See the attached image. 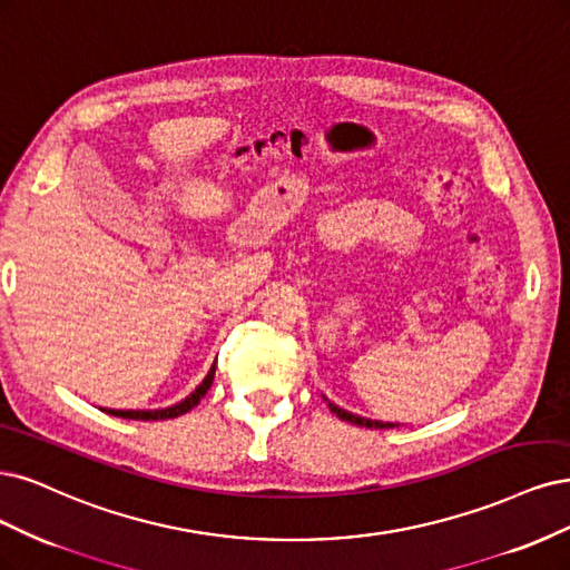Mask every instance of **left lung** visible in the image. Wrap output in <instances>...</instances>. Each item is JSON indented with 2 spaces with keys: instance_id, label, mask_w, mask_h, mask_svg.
I'll return each mask as SVG.
<instances>
[{
  "instance_id": "left-lung-1",
  "label": "left lung",
  "mask_w": 570,
  "mask_h": 570,
  "mask_svg": "<svg viewBox=\"0 0 570 570\" xmlns=\"http://www.w3.org/2000/svg\"><path fill=\"white\" fill-rule=\"evenodd\" d=\"M323 399H325V396H323ZM325 401H327L330 412H335V415H337L342 422H351V424H356V426H367V429H391V426H401L399 422H382V420H370V417L353 415V412H348V410H344V407L335 405V403H332L330 399H325Z\"/></svg>"
}]
</instances>
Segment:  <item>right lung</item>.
Instances as JSON below:
<instances>
[{
  "label": "right lung",
  "mask_w": 570,
  "mask_h": 570,
  "mask_svg": "<svg viewBox=\"0 0 570 570\" xmlns=\"http://www.w3.org/2000/svg\"><path fill=\"white\" fill-rule=\"evenodd\" d=\"M214 370H217V365H212L207 377L195 386L193 394H188L184 401H179L176 405H169V407H163V410H106L108 415H115V417H127V420H144V422H150V420H169V417H179L184 415V412H188L190 407H195L200 403V399L207 394L212 382H214Z\"/></svg>",
  "instance_id": "right-lung-1"
}]
</instances>
